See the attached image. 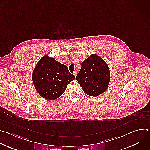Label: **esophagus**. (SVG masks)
Returning a JSON list of instances; mask_svg holds the SVG:
<instances>
[{"label": "esophagus", "mask_w": 150, "mask_h": 150, "mask_svg": "<svg viewBox=\"0 0 150 150\" xmlns=\"http://www.w3.org/2000/svg\"><path fill=\"white\" fill-rule=\"evenodd\" d=\"M73 74H74V75L76 77V75H77V72H76V71H74V73H73Z\"/></svg>", "instance_id": "34e87169"}]
</instances>
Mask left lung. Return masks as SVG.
Instances as JSON below:
<instances>
[{"label":"left lung","mask_w":150,"mask_h":150,"mask_svg":"<svg viewBox=\"0 0 150 150\" xmlns=\"http://www.w3.org/2000/svg\"><path fill=\"white\" fill-rule=\"evenodd\" d=\"M81 66L76 80L83 92L93 97L105 92L110 80V72L106 62L99 56L93 54L82 62Z\"/></svg>","instance_id":"8db88e82"}]
</instances>
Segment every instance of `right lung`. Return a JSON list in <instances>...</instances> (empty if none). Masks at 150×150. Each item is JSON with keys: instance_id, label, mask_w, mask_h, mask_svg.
I'll use <instances>...</instances> for the list:
<instances>
[{"instance_id": "1", "label": "right lung", "mask_w": 150, "mask_h": 150, "mask_svg": "<svg viewBox=\"0 0 150 150\" xmlns=\"http://www.w3.org/2000/svg\"><path fill=\"white\" fill-rule=\"evenodd\" d=\"M75 77L67 67L46 54L35 65L32 80L39 95L46 100H56L65 92L68 84Z\"/></svg>"}]
</instances>
